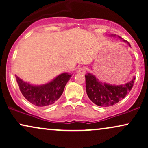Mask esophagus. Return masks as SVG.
<instances>
[{
  "instance_id": "1",
  "label": "esophagus",
  "mask_w": 148,
  "mask_h": 148,
  "mask_svg": "<svg viewBox=\"0 0 148 148\" xmlns=\"http://www.w3.org/2000/svg\"><path fill=\"white\" fill-rule=\"evenodd\" d=\"M86 68L85 67H79V68H78L77 69V72L79 73V74H84L86 73Z\"/></svg>"
}]
</instances>
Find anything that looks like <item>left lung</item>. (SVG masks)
Returning <instances> with one entry per match:
<instances>
[{"label": "left lung", "mask_w": 148, "mask_h": 148, "mask_svg": "<svg viewBox=\"0 0 148 148\" xmlns=\"http://www.w3.org/2000/svg\"><path fill=\"white\" fill-rule=\"evenodd\" d=\"M111 36H115V35H111ZM118 37L123 40L120 37ZM123 41L131 47L130 44L126 40H123ZM85 77L86 92L88 97L96 105L103 107L113 106L125 98L132 90L136 79L134 76L132 81L125 85L115 86L99 81L96 76L90 73L86 74Z\"/></svg>", "instance_id": "left-lung-1"}]
</instances>
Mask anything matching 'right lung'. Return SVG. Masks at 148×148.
Returning a JSON list of instances; mask_svg holds the SVG:
<instances>
[{"mask_svg": "<svg viewBox=\"0 0 148 148\" xmlns=\"http://www.w3.org/2000/svg\"><path fill=\"white\" fill-rule=\"evenodd\" d=\"M20 91L29 102L37 106H47L55 103L63 92L65 85L72 77L70 73H62L47 84L33 86L15 75Z\"/></svg>", "mask_w": 148, "mask_h": 148, "instance_id": "obj_1", "label": "right lung"}]
</instances>
